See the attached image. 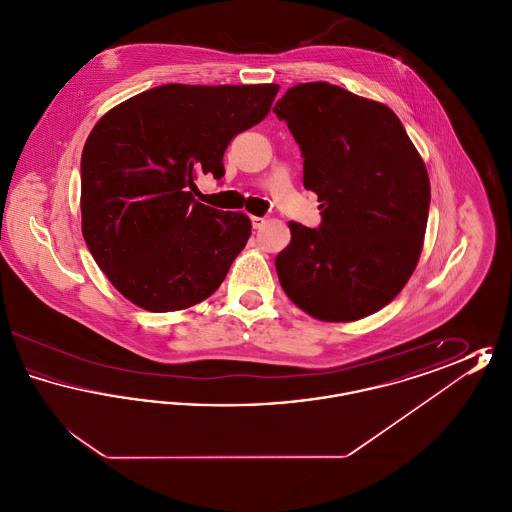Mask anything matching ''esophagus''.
<instances>
[{"instance_id":"obj_1","label":"esophagus","mask_w":512,"mask_h":512,"mask_svg":"<svg viewBox=\"0 0 512 512\" xmlns=\"http://www.w3.org/2000/svg\"><path fill=\"white\" fill-rule=\"evenodd\" d=\"M251 224H253V228L257 230V228H261L263 224H265V217H251Z\"/></svg>"}]
</instances>
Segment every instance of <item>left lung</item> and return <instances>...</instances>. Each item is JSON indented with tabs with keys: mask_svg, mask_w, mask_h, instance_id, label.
Listing matches in <instances>:
<instances>
[{
	"mask_svg": "<svg viewBox=\"0 0 512 512\" xmlns=\"http://www.w3.org/2000/svg\"><path fill=\"white\" fill-rule=\"evenodd\" d=\"M299 144L322 222H290L278 253L286 295L307 315L351 322L386 307L416 268L430 209L422 157L388 105L328 82L290 88L272 109Z\"/></svg>",
	"mask_w": 512,
	"mask_h": 512,
	"instance_id": "left-lung-1",
	"label": "left lung"
}]
</instances>
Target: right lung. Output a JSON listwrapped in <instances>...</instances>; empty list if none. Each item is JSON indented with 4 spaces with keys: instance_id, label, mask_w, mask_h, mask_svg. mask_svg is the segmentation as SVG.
<instances>
[{
    "instance_id": "right-lung-1",
    "label": "right lung",
    "mask_w": 512,
    "mask_h": 512,
    "mask_svg": "<svg viewBox=\"0 0 512 512\" xmlns=\"http://www.w3.org/2000/svg\"><path fill=\"white\" fill-rule=\"evenodd\" d=\"M278 88L165 84L94 126L80 161L82 236L128 301L169 313L217 292L251 220L195 201V178L224 176L226 147L267 117Z\"/></svg>"
}]
</instances>
